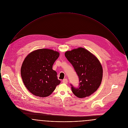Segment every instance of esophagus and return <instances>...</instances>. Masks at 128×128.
I'll return each mask as SVG.
<instances>
[{"instance_id":"obj_1","label":"esophagus","mask_w":128,"mask_h":128,"mask_svg":"<svg viewBox=\"0 0 128 128\" xmlns=\"http://www.w3.org/2000/svg\"><path fill=\"white\" fill-rule=\"evenodd\" d=\"M62 82H63L64 84H68V79H66V78H64V80H62Z\"/></svg>"}]
</instances>
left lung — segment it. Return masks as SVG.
<instances>
[{"label":"left lung","instance_id":"8db88e82","mask_svg":"<svg viewBox=\"0 0 128 128\" xmlns=\"http://www.w3.org/2000/svg\"><path fill=\"white\" fill-rule=\"evenodd\" d=\"M64 55L79 78L78 88L71 84L72 92L79 98L91 96L98 90L102 81L103 69L100 60L83 48L66 51Z\"/></svg>","mask_w":128,"mask_h":128}]
</instances>
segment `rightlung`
<instances>
[{"label":"right lung","mask_w":128,"mask_h":128,"mask_svg":"<svg viewBox=\"0 0 128 128\" xmlns=\"http://www.w3.org/2000/svg\"><path fill=\"white\" fill-rule=\"evenodd\" d=\"M59 52L42 48L32 51L24 60L21 75L26 89L34 96L46 97L51 94L60 81L52 69Z\"/></svg>","instance_id":"obj_1"}]
</instances>
